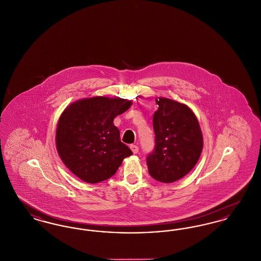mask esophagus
I'll list each match as a JSON object with an SVG mask.
<instances>
[{"mask_svg":"<svg viewBox=\"0 0 261 261\" xmlns=\"http://www.w3.org/2000/svg\"><path fill=\"white\" fill-rule=\"evenodd\" d=\"M130 149H131L133 153H137V152L139 151V148L137 147L136 145H131V146H130Z\"/></svg>","mask_w":261,"mask_h":261,"instance_id":"34e87169","label":"esophagus"}]
</instances>
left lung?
<instances>
[{"label": "left lung", "instance_id": "obj_1", "mask_svg": "<svg viewBox=\"0 0 261 261\" xmlns=\"http://www.w3.org/2000/svg\"><path fill=\"white\" fill-rule=\"evenodd\" d=\"M152 125L155 148L147 158L149 173L162 183H173L197 164L203 148L199 120L194 112L177 100L156 98Z\"/></svg>", "mask_w": 261, "mask_h": 261}]
</instances>
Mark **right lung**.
Returning <instances> with one entry per match:
<instances>
[{
	"instance_id": "obj_1",
	"label": "right lung",
	"mask_w": 261,
	"mask_h": 261,
	"mask_svg": "<svg viewBox=\"0 0 261 261\" xmlns=\"http://www.w3.org/2000/svg\"><path fill=\"white\" fill-rule=\"evenodd\" d=\"M131 106L132 100L99 96L78 99L62 112L56 147L62 162L75 176L90 184L105 181L132 154L113 124V119Z\"/></svg>"
}]
</instances>
